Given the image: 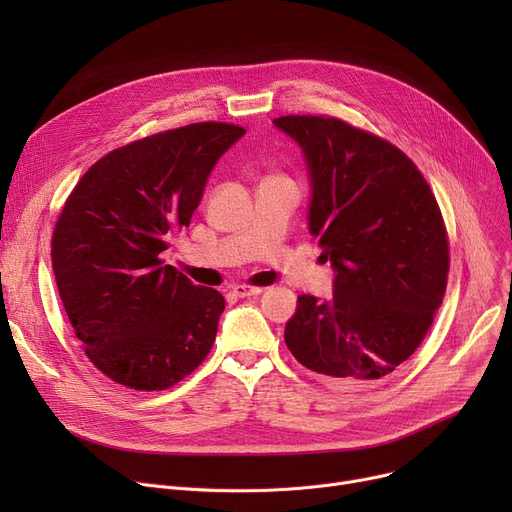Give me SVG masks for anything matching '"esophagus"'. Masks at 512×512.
<instances>
[{
  "label": "esophagus",
  "instance_id": "obj_1",
  "mask_svg": "<svg viewBox=\"0 0 512 512\" xmlns=\"http://www.w3.org/2000/svg\"><path fill=\"white\" fill-rule=\"evenodd\" d=\"M232 292L236 294V297L245 299V297H255V294H261L263 288L261 286H251V284H234Z\"/></svg>",
  "mask_w": 512,
  "mask_h": 512
}]
</instances>
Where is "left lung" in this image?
Wrapping results in <instances>:
<instances>
[{
	"label": "left lung",
	"instance_id": "1",
	"mask_svg": "<svg viewBox=\"0 0 512 512\" xmlns=\"http://www.w3.org/2000/svg\"><path fill=\"white\" fill-rule=\"evenodd\" d=\"M311 174L309 230L334 297L301 294L288 351L334 388L365 390L405 363L442 305L450 251L440 205L398 147L332 116H280Z\"/></svg>",
	"mask_w": 512,
	"mask_h": 512
}]
</instances>
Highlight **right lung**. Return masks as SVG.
<instances>
[{
  "label": "right lung",
  "mask_w": 512,
  "mask_h": 512,
  "mask_svg": "<svg viewBox=\"0 0 512 512\" xmlns=\"http://www.w3.org/2000/svg\"><path fill=\"white\" fill-rule=\"evenodd\" d=\"M242 134L226 122L149 134L97 159L68 195L51 236L53 274L85 355L112 382L159 392L209 355L226 301L161 253Z\"/></svg>",
  "instance_id": "1"
}]
</instances>
